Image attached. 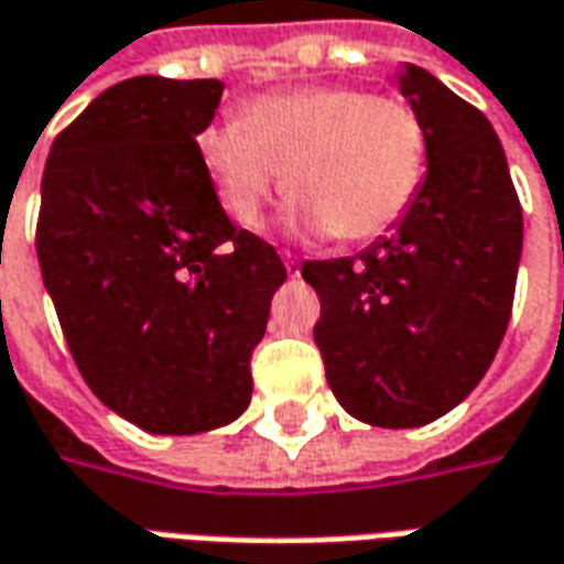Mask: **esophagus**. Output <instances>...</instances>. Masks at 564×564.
Wrapping results in <instances>:
<instances>
[{
  "label": "esophagus",
  "instance_id": "obj_1",
  "mask_svg": "<svg viewBox=\"0 0 564 564\" xmlns=\"http://www.w3.org/2000/svg\"><path fill=\"white\" fill-rule=\"evenodd\" d=\"M283 264H286V274H290V278L300 274V259H296L293 252H283Z\"/></svg>",
  "mask_w": 564,
  "mask_h": 564
}]
</instances>
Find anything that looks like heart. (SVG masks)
<instances>
[{
	"mask_svg": "<svg viewBox=\"0 0 564 564\" xmlns=\"http://www.w3.org/2000/svg\"><path fill=\"white\" fill-rule=\"evenodd\" d=\"M199 159L237 224H259L286 174L302 227L365 243L412 208L427 174L431 137L412 102L334 84L256 99L243 121L205 130Z\"/></svg>",
	"mask_w": 564,
	"mask_h": 564,
	"instance_id": "obj_1",
	"label": "heart"
}]
</instances>
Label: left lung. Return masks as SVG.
Here are the masks:
<instances>
[{"instance_id":"obj_1","label":"left lung","mask_w":564,"mask_h":564,"mask_svg":"<svg viewBox=\"0 0 564 564\" xmlns=\"http://www.w3.org/2000/svg\"><path fill=\"white\" fill-rule=\"evenodd\" d=\"M399 89L431 137L415 203L359 256L302 264L321 300L315 346L327 383L375 427L431 424L480 383L512 318L524 237L484 111L415 65Z\"/></svg>"}]
</instances>
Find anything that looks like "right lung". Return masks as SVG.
Instances as JSON below:
<instances>
[{"label": "right lung", "mask_w": 564, "mask_h": 564, "mask_svg": "<svg viewBox=\"0 0 564 564\" xmlns=\"http://www.w3.org/2000/svg\"><path fill=\"white\" fill-rule=\"evenodd\" d=\"M221 80L130 77L52 143L36 256L87 387L149 434L230 424L286 281L274 246L218 203L196 137Z\"/></svg>", "instance_id": "1"}]
</instances>
